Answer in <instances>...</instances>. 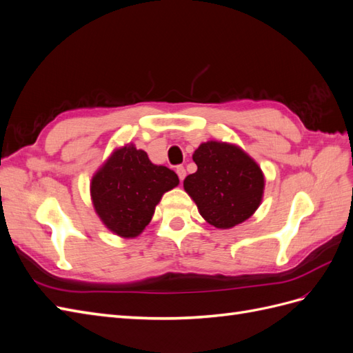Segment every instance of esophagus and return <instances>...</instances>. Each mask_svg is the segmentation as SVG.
<instances>
[{"label": "esophagus", "instance_id": "34e87169", "mask_svg": "<svg viewBox=\"0 0 353 353\" xmlns=\"http://www.w3.org/2000/svg\"><path fill=\"white\" fill-rule=\"evenodd\" d=\"M176 174H178V178L183 181L184 178H185V169H184V166H176Z\"/></svg>", "mask_w": 353, "mask_h": 353}]
</instances>
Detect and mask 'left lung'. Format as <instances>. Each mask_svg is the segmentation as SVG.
<instances>
[{"label": "left lung", "mask_w": 353, "mask_h": 353, "mask_svg": "<svg viewBox=\"0 0 353 353\" xmlns=\"http://www.w3.org/2000/svg\"><path fill=\"white\" fill-rule=\"evenodd\" d=\"M194 174L184 179L200 215L216 228H232L250 218L263 194V174L241 148L209 141L193 154Z\"/></svg>", "instance_id": "left-lung-1"}]
</instances>
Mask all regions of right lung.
Segmentation results:
<instances>
[{"label":"right lung","instance_id":"obj_1","mask_svg":"<svg viewBox=\"0 0 353 353\" xmlns=\"http://www.w3.org/2000/svg\"><path fill=\"white\" fill-rule=\"evenodd\" d=\"M178 183L174 170L153 165L145 152L130 144L116 150L94 175L91 197L104 225L131 239L143 232L163 193Z\"/></svg>","mask_w":353,"mask_h":353}]
</instances>
